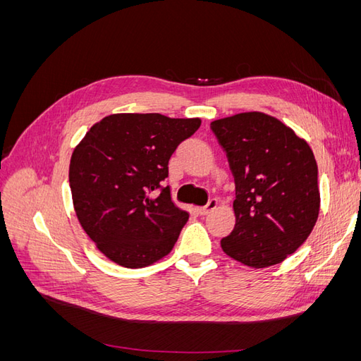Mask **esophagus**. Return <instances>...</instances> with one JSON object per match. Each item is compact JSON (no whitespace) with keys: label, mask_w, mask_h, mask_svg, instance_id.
<instances>
[{"label":"esophagus","mask_w":361,"mask_h":361,"mask_svg":"<svg viewBox=\"0 0 361 361\" xmlns=\"http://www.w3.org/2000/svg\"><path fill=\"white\" fill-rule=\"evenodd\" d=\"M216 206H218V200L216 199H211L209 202H207L206 206L197 207V212L200 215H207V214H211L214 209H216Z\"/></svg>","instance_id":"obj_1"}]
</instances>
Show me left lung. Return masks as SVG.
<instances>
[{
	"label": "left lung",
	"mask_w": 361,
	"mask_h": 361,
	"mask_svg": "<svg viewBox=\"0 0 361 361\" xmlns=\"http://www.w3.org/2000/svg\"><path fill=\"white\" fill-rule=\"evenodd\" d=\"M235 178L233 232L227 256L251 268L277 265L312 233L319 215L318 164L307 145L279 118L239 113L211 123Z\"/></svg>",
	"instance_id": "8db88e82"
}]
</instances>
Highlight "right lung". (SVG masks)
<instances>
[{
	"label": "right lung",
	"instance_id": "obj_1",
	"mask_svg": "<svg viewBox=\"0 0 361 361\" xmlns=\"http://www.w3.org/2000/svg\"><path fill=\"white\" fill-rule=\"evenodd\" d=\"M200 125L199 117L111 114L94 123L75 147L69 183L76 216L114 264L145 268L176 244L190 214L161 185L173 152Z\"/></svg>",
	"mask_w": 361,
	"mask_h": 361
}]
</instances>
